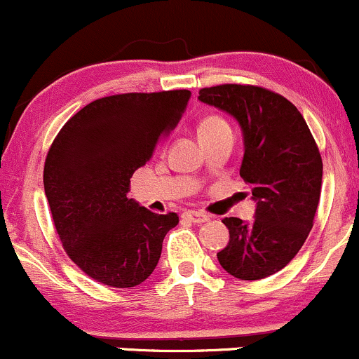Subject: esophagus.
Masks as SVG:
<instances>
[{
    "label": "esophagus",
    "instance_id": "esophagus-1",
    "mask_svg": "<svg viewBox=\"0 0 359 359\" xmlns=\"http://www.w3.org/2000/svg\"><path fill=\"white\" fill-rule=\"evenodd\" d=\"M182 216L185 219L196 222V224H203V222H208L209 221V216L204 212H199V211H185Z\"/></svg>",
    "mask_w": 359,
    "mask_h": 359
}]
</instances>
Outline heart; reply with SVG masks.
<instances>
[{
    "label": "heart",
    "instance_id": "heart-1",
    "mask_svg": "<svg viewBox=\"0 0 359 359\" xmlns=\"http://www.w3.org/2000/svg\"><path fill=\"white\" fill-rule=\"evenodd\" d=\"M231 130L228 123L224 121L221 116H216V114H211V116H205L203 121L199 123V138L201 137H211V135L219 133V131Z\"/></svg>",
    "mask_w": 359,
    "mask_h": 359
}]
</instances>
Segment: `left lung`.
<instances>
[{"instance_id": "obj_1", "label": "left lung", "mask_w": 359, "mask_h": 359, "mask_svg": "<svg viewBox=\"0 0 359 359\" xmlns=\"http://www.w3.org/2000/svg\"><path fill=\"white\" fill-rule=\"evenodd\" d=\"M199 100L240 123V175L251 185L255 219L224 217L229 243L221 266L240 280H259L288 265L306 243L323 185V158L306 119L290 101L258 86L222 84Z\"/></svg>"}]
</instances>
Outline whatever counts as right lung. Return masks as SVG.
Listing matches in <instances>:
<instances>
[{"mask_svg": "<svg viewBox=\"0 0 359 359\" xmlns=\"http://www.w3.org/2000/svg\"><path fill=\"white\" fill-rule=\"evenodd\" d=\"M191 90L130 93L89 102L62 126L47 154L43 187L65 253L104 285L150 277L175 212L155 214L128 199L130 179L174 130Z\"/></svg>", "mask_w": 359, "mask_h": 359, "instance_id": "add662e5", "label": "right lung"}]
</instances>
